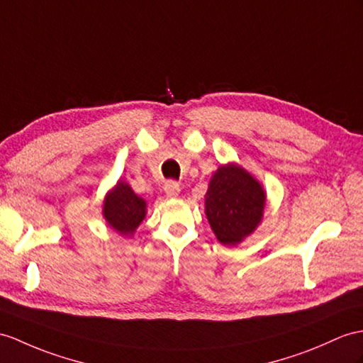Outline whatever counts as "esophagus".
Segmentation results:
<instances>
[{"label":"esophagus","mask_w":363,"mask_h":363,"mask_svg":"<svg viewBox=\"0 0 363 363\" xmlns=\"http://www.w3.org/2000/svg\"><path fill=\"white\" fill-rule=\"evenodd\" d=\"M164 194L169 199H172V197H177L180 194V184L177 183V182H174V180H169V182H166L164 183Z\"/></svg>","instance_id":"1"}]
</instances>
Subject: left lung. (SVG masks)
Segmentation results:
<instances>
[{
	"label": "left lung",
	"mask_w": 363,
	"mask_h": 363,
	"mask_svg": "<svg viewBox=\"0 0 363 363\" xmlns=\"http://www.w3.org/2000/svg\"><path fill=\"white\" fill-rule=\"evenodd\" d=\"M264 205L267 192L242 166L222 164L212 175L205 212L220 243L234 246L252 234L262 222Z\"/></svg>",
	"instance_id": "left-lung-1"
}]
</instances>
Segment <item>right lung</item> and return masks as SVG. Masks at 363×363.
I'll list each match as a JSON object with an SVG mask.
<instances>
[{"instance_id": "right-lung-1", "label": "right lung", "mask_w": 363, "mask_h": 363, "mask_svg": "<svg viewBox=\"0 0 363 363\" xmlns=\"http://www.w3.org/2000/svg\"><path fill=\"white\" fill-rule=\"evenodd\" d=\"M146 216V201L132 191L126 182H118L106 194L103 217L108 225L121 235L130 237Z\"/></svg>"}]
</instances>
